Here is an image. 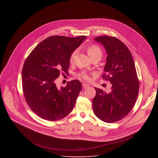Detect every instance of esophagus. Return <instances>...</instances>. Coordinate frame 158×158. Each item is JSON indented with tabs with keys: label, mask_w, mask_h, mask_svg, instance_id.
<instances>
[{
	"label": "esophagus",
	"mask_w": 158,
	"mask_h": 158,
	"mask_svg": "<svg viewBox=\"0 0 158 158\" xmlns=\"http://www.w3.org/2000/svg\"><path fill=\"white\" fill-rule=\"evenodd\" d=\"M89 87V85L87 84H86V83H83L82 84V87H83V89H87V88H88Z\"/></svg>",
	"instance_id": "1"
}]
</instances>
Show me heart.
Wrapping results in <instances>:
<instances>
[{"mask_svg": "<svg viewBox=\"0 0 158 158\" xmlns=\"http://www.w3.org/2000/svg\"><path fill=\"white\" fill-rule=\"evenodd\" d=\"M87 52L89 55V56L91 59L93 57H95L98 56H102V50L99 46L96 44H91L86 48ZM77 54V51L75 50L74 51L69 57V62L71 64L74 62V59ZM77 77L81 79H83L84 80H89V74L86 72H80L76 74Z\"/></svg>", "mask_w": 158, "mask_h": 158, "instance_id": "b5f03b06", "label": "heart"}]
</instances>
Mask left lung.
<instances>
[{
	"label": "left lung",
	"mask_w": 158,
	"mask_h": 158,
	"mask_svg": "<svg viewBox=\"0 0 158 158\" xmlns=\"http://www.w3.org/2000/svg\"><path fill=\"white\" fill-rule=\"evenodd\" d=\"M94 40L101 43L106 50L102 79L109 81L112 87L109 93L95 87L94 113L105 123H115L129 113L137 99L139 83L136 67L129 49L119 39L102 35Z\"/></svg>",
	"instance_id": "1"
}]
</instances>
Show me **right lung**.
Here are the masks:
<instances>
[{"instance_id":"right-lung-1","label":"right lung","mask_w":158,"mask_h":158,"mask_svg":"<svg viewBox=\"0 0 158 158\" xmlns=\"http://www.w3.org/2000/svg\"><path fill=\"white\" fill-rule=\"evenodd\" d=\"M86 39L52 35L40 42L25 60L22 71L26 102L43 119L56 121L70 114L82 89L79 81L58 88L55 83L62 71L69 68L71 53Z\"/></svg>"}]
</instances>
